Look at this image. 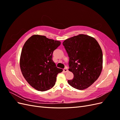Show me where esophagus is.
<instances>
[{"instance_id": "34e87169", "label": "esophagus", "mask_w": 120, "mask_h": 120, "mask_svg": "<svg viewBox=\"0 0 120 120\" xmlns=\"http://www.w3.org/2000/svg\"><path fill=\"white\" fill-rule=\"evenodd\" d=\"M68 68L67 67H66V68H65L64 69V72H68Z\"/></svg>"}]
</instances>
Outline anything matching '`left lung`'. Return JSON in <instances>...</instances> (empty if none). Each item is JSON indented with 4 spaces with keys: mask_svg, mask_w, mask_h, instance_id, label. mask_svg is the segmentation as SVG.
I'll return each instance as SVG.
<instances>
[{
    "mask_svg": "<svg viewBox=\"0 0 120 120\" xmlns=\"http://www.w3.org/2000/svg\"><path fill=\"white\" fill-rule=\"evenodd\" d=\"M69 57V71L74 78L68 80L73 88L83 90L99 77L103 68V52L99 43L93 37L79 34L63 42Z\"/></svg>",
    "mask_w": 120,
    "mask_h": 120,
    "instance_id": "8db88e82",
    "label": "left lung"
}]
</instances>
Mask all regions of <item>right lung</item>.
<instances>
[{"instance_id":"obj_1","label":"right lung","mask_w":120,"mask_h":120,"mask_svg":"<svg viewBox=\"0 0 120 120\" xmlns=\"http://www.w3.org/2000/svg\"><path fill=\"white\" fill-rule=\"evenodd\" d=\"M60 41L43 35H34L25 42L20 58V67L27 82L35 90L52 89L57 75L63 71L52 60V53L60 45Z\"/></svg>"}]
</instances>
